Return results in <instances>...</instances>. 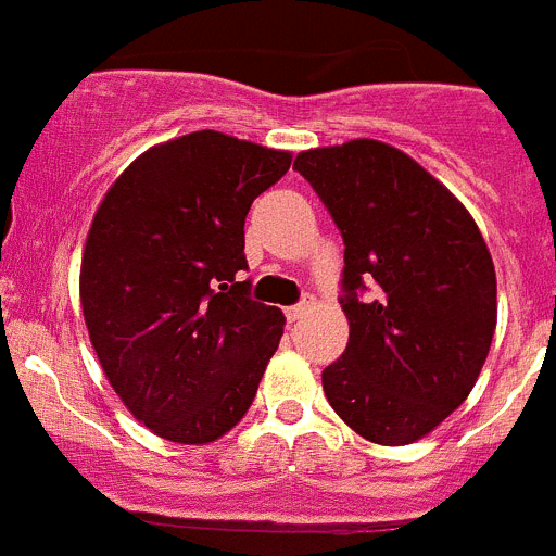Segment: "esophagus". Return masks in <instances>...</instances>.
<instances>
[{"instance_id": "esophagus-1", "label": "esophagus", "mask_w": 556, "mask_h": 556, "mask_svg": "<svg viewBox=\"0 0 556 556\" xmlns=\"http://www.w3.org/2000/svg\"><path fill=\"white\" fill-rule=\"evenodd\" d=\"M314 308V301L312 298H308V301H303V303H298V306H292V308H287V317L289 320H303V317H306L308 312H312Z\"/></svg>"}]
</instances>
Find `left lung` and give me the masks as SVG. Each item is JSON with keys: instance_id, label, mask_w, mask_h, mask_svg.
Wrapping results in <instances>:
<instances>
[{"instance_id": "1", "label": "left lung", "mask_w": 556, "mask_h": 556, "mask_svg": "<svg viewBox=\"0 0 556 556\" xmlns=\"http://www.w3.org/2000/svg\"><path fill=\"white\" fill-rule=\"evenodd\" d=\"M345 239V353L328 404L378 445L431 434L470 395L498 320L495 267L470 211L404 150L376 139L298 152ZM372 277L376 299L355 292Z\"/></svg>"}]
</instances>
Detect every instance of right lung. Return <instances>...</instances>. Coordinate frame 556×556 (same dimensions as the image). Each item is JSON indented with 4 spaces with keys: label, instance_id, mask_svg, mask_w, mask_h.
Returning <instances> with one entry per match:
<instances>
[{
    "label": "right lung",
    "instance_id": "obj_1",
    "mask_svg": "<svg viewBox=\"0 0 556 556\" xmlns=\"http://www.w3.org/2000/svg\"><path fill=\"white\" fill-rule=\"evenodd\" d=\"M292 152L198 130L150 147L86 236L80 306L108 384L169 443L208 445L253 404L287 317L248 298L244 217Z\"/></svg>",
    "mask_w": 556,
    "mask_h": 556
}]
</instances>
